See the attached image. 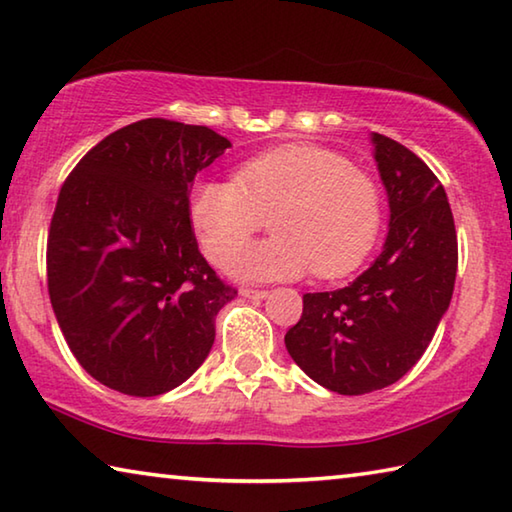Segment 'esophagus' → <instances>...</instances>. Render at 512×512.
Returning a JSON list of instances; mask_svg holds the SVG:
<instances>
[{
	"label": "esophagus",
	"mask_w": 512,
	"mask_h": 512,
	"mask_svg": "<svg viewBox=\"0 0 512 512\" xmlns=\"http://www.w3.org/2000/svg\"><path fill=\"white\" fill-rule=\"evenodd\" d=\"M241 295H244L246 300H266L268 291H255V288H241Z\"/></svg>",
	"instance_id": "1"
}]
</instances>
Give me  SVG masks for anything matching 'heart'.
Segmentation results:
<instances>
[{"mask_svg": "<svg viewBox=\"0 0 512 512\" xmlns=\"http://www.w3.org/2000/svg\"><path fill=\"white\" fill-rule=\"evenodd\" d=\"M269 217L274 237L242 249L230 275L244 282L295 280L306 271L338 277L369 253L380 226L371 176L322 147L284 145L237 167L235 181L199 179L190 219L215 264Z\"/></svg>", "mask_w": 512, "mask_h": 512, "instance_id": "b5f03b06", "label": "heart"}]
</instances>
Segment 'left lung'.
I'll list each match as a JSON object with an SVG mask.
<instances>
[{
    "label": "left lung",
    "mask_w": 512,
    "mask_h": 512,
    "mask_svg": "<svg viewBox=\"0 0 512 512\" xmlns=\"http://www.w3.org/2000/svg\"><path fill=\"white\" fill-rule=\"evenodd\" d=\"M389 203L387 237L374 262L345 288L302 297L286 349L306 376L360 396L410 371L448 311L457 277V230L441 181L414 152L371 132Z\"/></svg>",
    "instance_id": "left-lung-1"
}]
</instances>
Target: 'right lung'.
Returning <instances> with one entry per match:
<instances>
[{"label": "right lung", "instance_id": "right-lung-1", "mask_svg": "<svg viewBox=\"0 0 512 512\" xmlns=\"http://www.w3.org/2000/svg\"><path fill=\"white\" fill-rule=\"evenodd\" d=\"M228 147L210 127L147 118L102 138L64 181L46 246L51 306L105 387L159 396L208 358L237 291L199 253L190 188Z\"/></svg>", "mask_w": 512, "mask_h": 512}]
</instances>
